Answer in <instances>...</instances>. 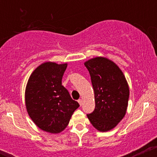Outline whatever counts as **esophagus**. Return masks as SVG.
<instances>
[{"label":"esophagus","mask_w":157,"mask_h":157,"mask_svg":"<svg viewBox=\"0 0 157 157\" xmlns=\"http://www.w3.org/2000/svg\"><path fill=\"white\" fill-rule=\"evenodd\" d=\"M78 102H79V104H80V105L81 106L82 104V100H81V99H80V100H78Z\"/></svg>","instance_id":"esophagus-1"}]
</instances>
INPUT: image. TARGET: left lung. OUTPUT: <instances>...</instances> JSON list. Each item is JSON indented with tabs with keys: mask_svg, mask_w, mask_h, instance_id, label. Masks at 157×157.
Wrapping results in <instances>:
<instances>
[{
	"mask_svg": "<svg viewBox=\"0 0 157 157\" xmlns=\"http://www.w3.org/2000/svg\"><path fill=\"white\" fill-rule=\"evenodd\" d=\"M84 65L94 91L95 109L88 118L99 131L111 130L127 111L129 87L125 77L117 65L105 57L90 59Z\"/></svg>",
	"mask_w": 157,
	"mask_h": 157,
	"instance_id": "1",
	"label": "left lung"
}]
</instances>
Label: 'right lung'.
Segmentation results:
<instances>
[{
  "mask_svg": "<svg viewBox=\"0 0 157 157\" xmlns=\"http://www.w3.org/2000/svg\"><path fill=\"white\" fill-rule=\"evenodd\" d=\"M67 63L46 62L32 73L25 91L27 112L41 130L58 134L67 127L80 106L62 86Z\"/></svg>",
  "mask_w": 157,
  "mask_h": 157,
  "instance_id": "1",
  "label": "right lung"
}]
</instances>
